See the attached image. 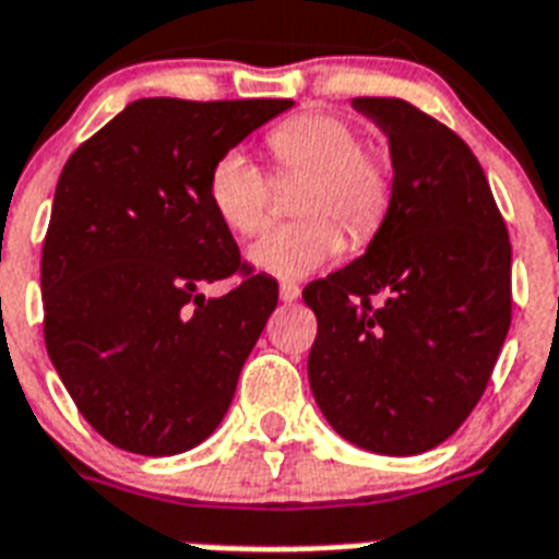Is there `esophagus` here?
<instances>
[{
  "label": "esophagus",
  "mask_w": 559,
  "mask_h": 559,
  "mask_svg": "<svg viewBox=\"0 0 559 559\" xmlns=\"http://www.w3.org/2000/svg\"><path fill=\"white\" fill-rule=\"evenodd\" d=\"M280 300H283V302L300 300V285H294V283L280 285Z\"/></svg>",
  "instance_id": "1"
}]
</instances>
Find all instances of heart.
Listing matches in <instances>:
<instances>
[{
	"mask_svg": "<svg viewBox=\"0 0 559 559\" xmlns=\"http://www.w3.org/2000/svg\"><path fill=\"white\" fill-rule=\"evenodd\" d=\"M267 148L283 171L309 175L300 194L297 224L267 230L250 248V265L276 280H302L332 265L344 250V231L367 241L393 201L388 159L361 148V136L347 119L332 114L294 116L267 133ZM206 194L221 224L236 236H253L267 218V177L241 151H230L212 166ZM335 217L342 226L338 228Z\"/></svg>",
	"mask_w": 559,
	"mask_h": 559,
	"instance_id": "1",
	"label": "heart"
}]
</instances>
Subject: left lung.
I'll use <instances>...</instances> for the list:
<instances>
[{
	"label": "left lung",
	"mask_w": 559,
	"mask_h": 559,
	"mask_svg": "<svg viewBox=\"0 0 559 559\" xmlns=\"http://www.w3.org/2000/svg\"><path fill=\"white\" fill-rule=\"evenodd\" d=\"M388 136L393 201L365 257L306 285L314 402L344 440L419 455L461 428L510 329V239L481 163L402 98H353Z\"/></svg>",
	"instance_id": "8db88e82"
}]
</instances>
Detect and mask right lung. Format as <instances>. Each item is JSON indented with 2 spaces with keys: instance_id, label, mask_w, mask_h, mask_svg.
I'll return each mask as SVG.
<instances>
[{
  "instance_id": "add662e5",
  "label": "right lung",
  "mask_w": 559,
  "mask_h": 559,
  "mask_svg": "<svg viewBox=\"0 0 559 559\" xmlns=\"http://www.w3.org/2000/svg\"><path fill=\"white\" fill-rule=\"evenodd\" d=\"M292 107L140 98L60 171L40 262L46 349L86 423L124 452L180 455L230 408L280 288L241 262L206 183ZM233 273V293L202 297Z\"/></svg>"
}]
</instances>
